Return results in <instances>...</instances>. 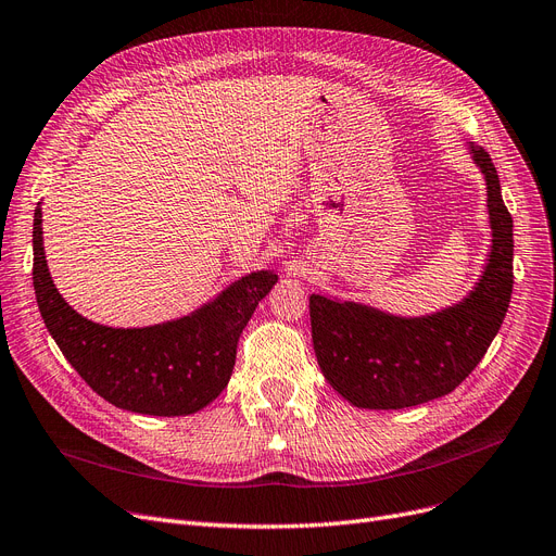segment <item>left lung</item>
I'll return each mask as SVG.
<instances>
[{"label":"left lung","instance_id":"left-lung-1","mask_svg":"<svg viewBox=\"0 0 556 556\" xmlns=\"http://www.w3.org/2000/svg\"><path fill=\"white\" fill-rule=\"evenodd\" d=\"M469 151L485 176L492 247L483 277L460 304L401 318L366 304L309 298L320 371L355 407L401 409L446 396L500 332L513 291V217L490 155L475 143Z\"/></svg>","mask_w":556,"mask_h":556}]
</instances>
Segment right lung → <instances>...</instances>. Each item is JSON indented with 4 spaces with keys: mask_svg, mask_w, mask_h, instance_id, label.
<instances>
[{
    "mask_svg": "<svg viewBox=\"0 0 556 556\" xmlns=\"http://www.w3.org/2000/svg\"><path fill=\"white\" fill-rule=\"evenodd\" d=\"M34 213V291L59 351L98 396L137 415H194L229 384L238 339L277 281L258 270L233 281L190 316L137 330H116L79 316L54 289Z\"/></svg>",
    "mask_w": 556,
    "mask_h": 556,
    "instance_id": "obj_1",
    "label": "right lung"
}]
</instances>
